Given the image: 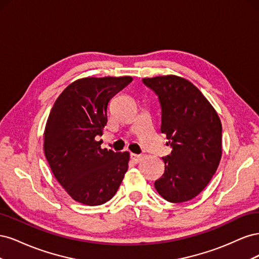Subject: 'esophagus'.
Masks as SVG:
<instances>
[{
  "instance_id": "1",
  "label": "esophagus",
  "mask_w": 259,
  "mask_h": 259,
  "mask_svg": "<svg viewBox=\"0 0 259 259\" xmlns=\"http://www.w3.org/2000/svg\"><path fill=\"white\" fill-rule=\"evenodd\" d=\"M131 160L133 163H138L140 162V160H142V155H138V154H135V153H131Z\"/></svg>"
}]
</instances>
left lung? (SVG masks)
Listing matches in <instances>:
<instances>
[{"mask_svg": "<svg viewBox=\"0 0 259 259\" xmlns=\"http://www.w3.org/2000/svg\"><path fill=\"white\" fill-rule=\"evenodd\" d=\"M161 105V132L171 152L154 187L171 203L189 201L204 189L222 159V123L215 109L188 80L177 75L143 79Z\"/></svg>", "mask_w": 259, "mask_h": 259, "instance_id": "1", "label": "left lung"}]
</instances>
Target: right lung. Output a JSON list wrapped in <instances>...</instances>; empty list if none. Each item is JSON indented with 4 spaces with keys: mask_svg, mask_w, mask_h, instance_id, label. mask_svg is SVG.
I'll use <instances>...</instances> for the list:
<instances>
[{
    "mask_svg": "<svg viewBox=\"0 0 259 259\" xmlns=\"http://www.w3.org/2000/svg\"><path fill=\"white\" fill-rule=\"evenodd\" d=\"M131 76L84 77L55 101L44 132V152L57 182L76 202L100 205L110 200L128 168L130 153L101 149L110 99Z\"/></svg>",
    "mask_w": 259,
    "mask_h": 259,
    "instance_id": "obj_1",
    "label": "right lung"
}]
</instances>
